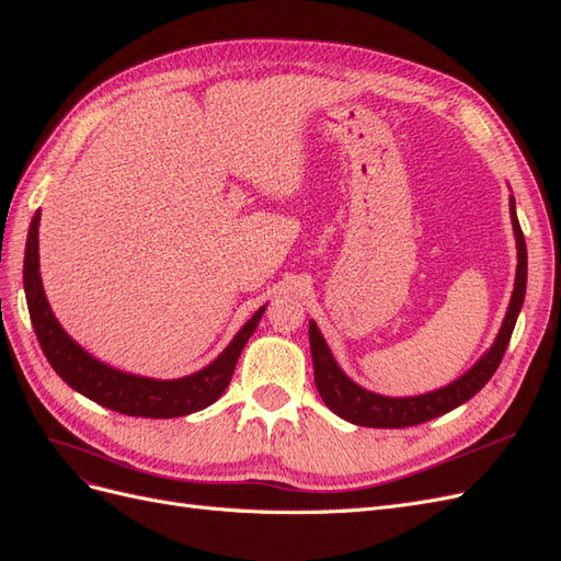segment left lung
I'll return each mask as SVG.
<instances>
[{"label": "left lung", "instance_id": "obj_1", "mask_svg": "<svg viewBox=\"0 0 561 561\" xmlns=\"http://www.w3.org/2000/svg\"><path fill=\"white\" fill-rule=\"evenodd\" d=\"M510 218H512V232H515V242H517V275H515V289H512L505 319L499 335H495L493 345L470 366L466 374L456 378L454 382H449V386L425 392V394H413V397H386V394H376L371 390H366L357 386V382L341 369L339 362H335L331 355V347L327 345L322 331H319V327L310 319L308 333H310V352H312V364H314V386L319 397L324 399V404L335 415H341L343 421L362 425V427H411V425L427 423L442 413H449L456 407L466 404L468 399H472L486 386L505 355L510 335L515 331L517 317L526 296V242H524V234L515 211V197L512 195H510Z\"/></svg>", "mask_w": 561, "mask_h": 561}]
</instances>
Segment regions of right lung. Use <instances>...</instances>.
I'll return each instance as SVG.
<instances>
[{
	"mask_svg": "<svg viewBox=\"0 0 561 561\" xmlns=\"http://www.w3.org/2000/svg\"><path fill=\"white\" fill-rule=\"evenodd\" d=\"M39 218L42 211L32 216L25 263H23V284L32 327H35L42 352L54 366V371L68 382L72 390L89 397L91 402L112 409L124 415H140V419H179L211 407L216 399L226 392L239 355L259 327L267 306L255 310L249 322L237 331L230 345L204 369L171 380H159L148 376H136L129 371H119L110 366L70 339L68 331L58 324L46 300L42 275H39Z\"/></svg>",
	"mask_w": 561,
	"mask_h": 561,
	"instance_id": "right-lung-1",
	"label": "right lung"
}]
</instances>
